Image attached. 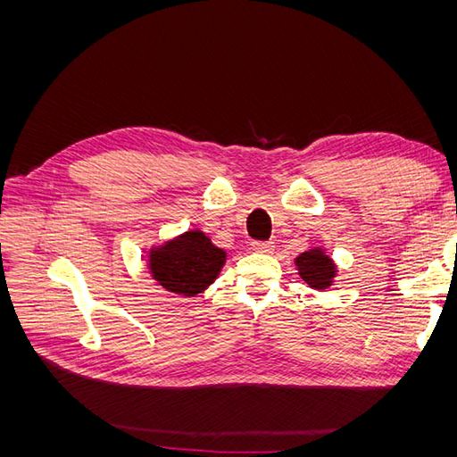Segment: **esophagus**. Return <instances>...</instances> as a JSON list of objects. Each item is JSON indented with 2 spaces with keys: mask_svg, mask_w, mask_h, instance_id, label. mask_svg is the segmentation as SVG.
Wrapping results in <instances>:
<instances>
[{
  "mask_svg": "<svg viewBox=\"0 0 457 457\" xmlns=\"http://www.w3.org/2000/svg\"><path fill=\"white\" fill-rule=\"evenodd\" d=\"M252 250L255 253H272L274 244L272 242H252Z\"/></svg>",
  "mask_w": 457,
  "mask_h": 457,
  "instance_id": "esophagus-1",
  "label": "esophagus"
}]
</instances>
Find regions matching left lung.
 <instances>
[{
    "label": "left lung",
    "instance_id": "obj_1",
    "mask_svg": "<svg viewBox=\"0 0 457 457\" xmlns=\"http://www.w3.org/2000/svg\"><path fill=\"white\" fill-rule=\"evenodd\" d=\"M295 269L301 276V280L305 282L311 289L316 292H326L328 287L336 284L337 278V265L336 261L328 255L324 247H312V250L303 252L295 257Z\"/></svg>",
    "mask_w": 457,
    "mask_h": 457
}]
</instances>
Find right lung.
Segmentation results:
<instances>
[{"instance_id":"1","label":"right lung","mask_w":457,"mask_h":457,"mask_svg":"<svg viewBox=\"0 0 457 457\" xmlns=\"http://www.w3.org/2000/svg\"><path fill=\"white\" fill-rule=\"evenodd\" d=\"M225 262L227 252L198 228L152 245L146 253L152 280H156L165 292L185 297H196L205 292L217 280Z\"/></svg>"}]
</instances>
